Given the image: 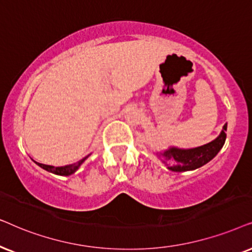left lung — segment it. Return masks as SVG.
<instances>
[{"mask_svg": "<svg viewBox=\"0 0 252 252\" xmlns=\"http://www.w3.org/2000/svg\"><path fill=\"white\" fill-rule=\"evenodd\" d=\"M226 131L227 123L223 126L220 135L209 144L188 150L169 147L162 153H157V156L163 158V162L173 172H188V170L197 169L212 160L222 149L226 140Z\"/></svg>", "mask_w": 252, "mask_h": 252, "instance_id": "1", "label": "left lung"}]
</instances>
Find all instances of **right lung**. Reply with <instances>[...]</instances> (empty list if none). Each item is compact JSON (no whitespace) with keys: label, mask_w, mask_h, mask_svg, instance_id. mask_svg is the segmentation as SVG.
<instances>
[{"label":"right lung","mask_w":252,"mask_h":252,"mask_svg":"<svg viewBox=\"0 0 252 252\" xmlns=\"http://www.w3.org/2000/svg\"><path fill=\"white\" fill-rule=\"evenodd\" d=\"M87 158H89V156L83 158L82 160L77 161V162L75 163H71V165H66V166H62V167H54V166H49V165H43V163H40V162H34L36 163V165L41 167V168H43L45 170H47V172H50L53 174H56V175H62V176H69L71 175V174H73L76 172L77 169L79 168L80 165L85 161Z\"/></svg>","instance_id":"add662e5"}]
</instances>
